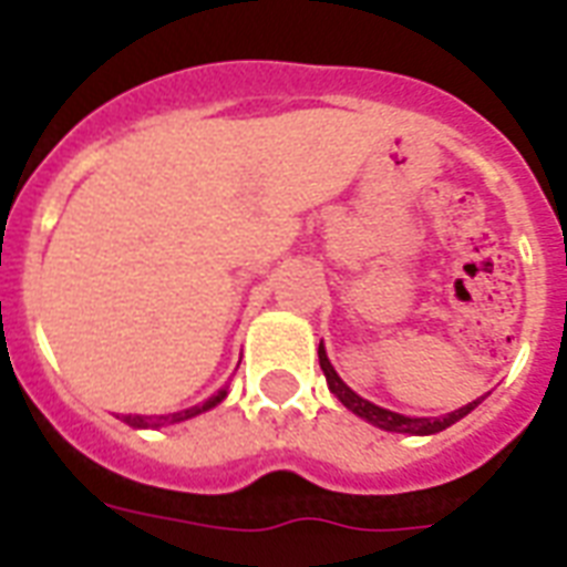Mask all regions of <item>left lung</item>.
I'll list each match as a JSON object with an SVG mask.
<instances>
[{
    "mask_svg": "<svg viewBox=\"0 0 567 567\" xmlns=\"http://www.w3.org/2000/svg\"><path fill=\"white\" fill-rule=\"evenodd\" d=\"M318 355H320V371H323V377H327V382H329V391H332V394H336L338 400H341V403L350 409V412L359 414V417H364V421H371L373 426H379V430L409 432V435H435V432L447 430V426H453L456 421H462V417H465V414L471 412L476 403H480V400H474V403L462 405V409L444 414V417H405V414L388 412V409H382V405L368 403L364 396H359L355 391H350V388L341 382V377L336 373V368L329 364L323 344L318 347Z\"/></svg>",
    "mask_w": 567,
    "mask_h": 567,
    "instance_id": "1",
    "label": "left lung"
}]
</instances>
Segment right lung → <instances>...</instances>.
Listing matches in <instances>:
<instances>
[{
	"instance_id": "right-lung-1",
	"label": "right lung",
	"mask_w": 567,
	"mask_h": 567,
	"mask_svg": "<svg viewBox=\"0 0 567 567\" xmlns=\"http://www.w3.org/2000/svg\"><path fill=\"white\" fill-rule=\"evenodd\" d=\"M223 396H226V388H220L217 394L208 396L203 405H194V409H185V412H176V414H158V417H141V414H123V421L128 423V426H164V423H179V421H188V417H194V414L199 412H208V409H214V405L220 403Z\"/></svg>"
}]
</instances>
